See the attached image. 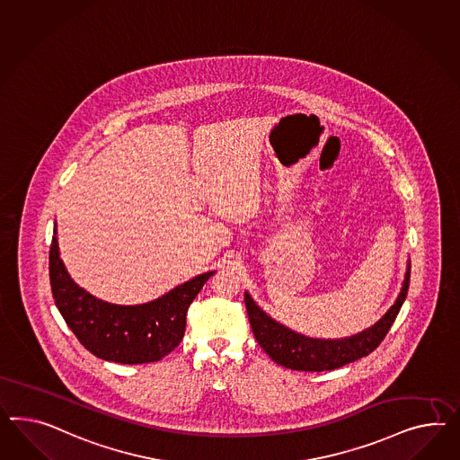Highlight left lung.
I'll return each mask as SVG.
<instances>
[{"label": "left lung", "mask_w": 460, "mask_h": 460, "mask_svg": "<svg viewBox=\"0 0 460 460\" xmlns=\"http://www.w3.org/2000/svg\"><path fill=\"white\" fill-rule=\"evenodd\" d=\"M410 283V262L405 273L403 285L395 303L376 323L363 330L357 335L340 338V340H322L301 335L285 324L274 322L254 303V299L244 293V303L248 310L249 323L256 336L260 347L270 355L278 365L299 370V372H323L335 370L347 363L358 360L372 353L382 343L390 326L395 322L398 311L407 298Z\"/></svg>", "instance_id": "left-lung-1"}]
</instances>
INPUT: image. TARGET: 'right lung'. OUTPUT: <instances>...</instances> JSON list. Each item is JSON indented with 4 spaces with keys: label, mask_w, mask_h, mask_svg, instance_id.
Listing matches in <instances>:
<instances>
[{
    "label": "right lung",
    "mask_w": 460,
    "mask_h": 460,
    "mask_svg": "<svg viewBox=\"0 0 460 460\" xmlns=\"http://www.w3.org/2000/svg\"><path fill=\"white\" fill-rule=\"evenodd\" d=\"M212 274H199L144 305H112L92 296L70 278L60 260L57 224L53 229L50 285L55 305L78 341L102 360L137 365L169 355L184 338L189 305Z\"/></svg>",
    "instance_id": "1"
}]
</instances>
